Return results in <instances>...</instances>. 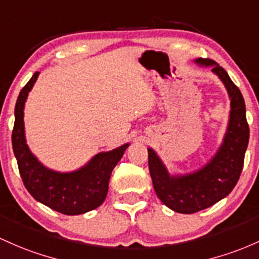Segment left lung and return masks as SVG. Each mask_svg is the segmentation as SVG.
Here are the masks:
<instances>
[{"label":"left lung","instance_id":"8db88e82","mask_svg":"<svg viewBox=\"0 0 259 259\" xmlns=\"http://www.w3.org/2000/svg\"><path fill=\"white\" fill-rule=\"evenodd\" d=\"M198 65L211 67L223 81L230 97V118L224 141L205 166L188 175L171 176L157 153L149 149V169L160 200L173 211L193 214L214 205L231 193L243 168L249 139L246 106L241 91L227 72L210 59H197Z\"/></svg>","mask_w":259,"mask_h":259}]
</instances>
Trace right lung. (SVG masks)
<instances>
[{"instance_id":"obj_1","label":"right lung","mask_w":259,"mask_h":259,"mask_svg":"<svg viewBox=\"0 0 259 259\" xmlns=\"http://www.w3.org/2000/svg\"><path fill=\"white\" fill-rule=\"evenodd\" d=\"M39 72L22 88L14 108L12 146L25 188L39 203L65 215H79L102 205L109 178L129 144L112 151L99 152L87 164L73 172H56L45 167L33 155L25 141L24 103Z\"/></svg>"}]
</instances>
